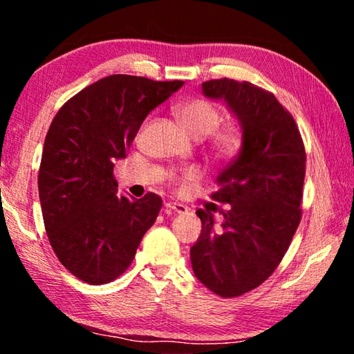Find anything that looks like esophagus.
Wrapping results in <instances>:
<instances>
[{"instance_id": "34e87169", "label": "esophagus", "mask_w": 354, "mask_h": 354, "mask_svg": "<svg viewBox=\"0 0 354 354\" xmlns=\"http://www.w3.org/2000/svg\"><path fill=\"white\" fill-rule=\"evenodd\" d=\"M165 209H167V211H170V212H176V214H185V212L189 211L187 206L181 205V203H167V205H165Z\"/></svg>"}]
</instances>
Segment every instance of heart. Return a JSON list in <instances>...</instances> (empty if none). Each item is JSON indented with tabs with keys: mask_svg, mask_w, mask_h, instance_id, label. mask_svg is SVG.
Here are the masks:
<instances>
[{
	"mask_svg": "<svg viewBox=\"0 0 354 354\" xmlns=\"http://www.w3.org/2000/svg\"><path fill=\"white\" fill-rule=\"evenodd\" d=\"M173 113L181 124L183 129L194 139H205L211 136L221 123V112L217 106L205 98H195L184 101L173 107ZM242 147V134L237 128L231 127L214 137L212 149L217 158L231 159L241 151ZM187 178L192 176L189 171Z\"/></svg>",
	"mask_w": 354,
	"mask_h": 354,
	"instance_id": "obj_1",
	"label": "heart"
}]
</instances>
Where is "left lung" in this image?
Here are the masks:
<instances>
[{"mask_svg":"<svg viewBox=\"0 0 354 354\" xmlns=\"http://www.w3.org/2000/svg\"><path fill=\"white\" fill-rule=\"evenodd\" d=\"M203 95L221 100L237 118L242 147L217 176L212 200L230 205L215 230L198 209L201 234L190 248L195 277L223 298L261 286L278 267L301 220L306 153L293 117L274 95L251 82L212 80Z\"/></svg>","mask_w":354,"mask_h":354,"instance_id":"left-lung-1","label":"left lung"}]
</instances>
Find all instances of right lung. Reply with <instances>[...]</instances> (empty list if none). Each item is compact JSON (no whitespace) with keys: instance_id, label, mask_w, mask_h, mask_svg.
<instances>
[{"instance_id":"obj_1","label":"right lung","mask_w":354,"mask_h":354,"mask_svg":"<svg viewBox=\"0 0 354 354\" xmlns=\"http://www.w3.org/2000/svg\"><path fill=\"white\" fill-rule=\"evenodd\" d=\"M183 81L111 75L82 88L53 118L39 170V198L57 259L87 284H106L133 262L162 206L156 194L117 195L113 165L137 131Z\"/></svg>"}]
</instances>
